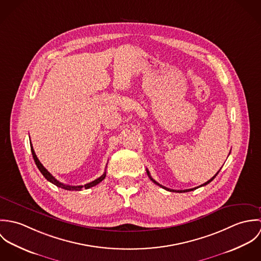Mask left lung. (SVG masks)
Returning <instances> with one entry per match:
<instances>
[{"mask_svg":"<svg viewBox=\"0 0 261 261\" xmlns=\"http://www.w3.org/2000/svg\"><path fill=\"white\" fill-rule=\"evenodd\" d=\"M219 171H220V170H219ZM219 171H218V172H217V174H216V175H215V176H213V177H212V178H211V179H210V180H209V181H207V182H206V183H204V184H203V185H201V186H199V187H195V188H192V189H186V190H173V189H169V188H167V187L162 186V185H161V184H159V183H158V182H155V181H154V180H153V179H152V178H151V177H150V175H149V171H148V169H147V174H148V175H149V179H150V180H151V181H152V182H153V183H154V184H156V185H158V186L162 187V188H163V189H165V190H167V191H170V192H178V193H185V192H190V191H193V190H196V189H198V188H200V187L206 186V185H207V184H209V183H210V182H211V181H213V180H214V179H215V177H216V176H217V175H218V173H219Z\"/></svg>","mask_w":261,"mask_h":261,"instance_id":"left-lung-1","label":"left lung"}]
</instances>
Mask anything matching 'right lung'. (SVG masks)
Here are the masks:
<instances>
[{"mask_svg": "<svg viewBox=\"0 0 261 261\" xmlns=\"http://www.w3.org/2000/svg\"><path fill=\"white\" fill-rule=\"evenodd\" d=\"M30 145H31V151H32V154H33V159H34V161H35V164H36L39 171H40L41 174L45 177V179H47V181H49L50 183L54 184L55 186L62 188V189H64V190H68V191H81L82 189H89V188H91V187L96 186V185L99 184V183L106 178V176H107V172H105L99 178H97L96 180H94V181H92V182H90V183H88V184H85V185H83V186H70V185L63 184V183L57 181V180L44 168V166H43V165L40 163V161L38 160L37 155H36V153H35V151H34V149H33V147H32V144H30Z\"/></svg>", "mask_w": 261, "mask_h": 261, "instance_id": "right-lung-1", "label": "right lung"}]
</instances>
